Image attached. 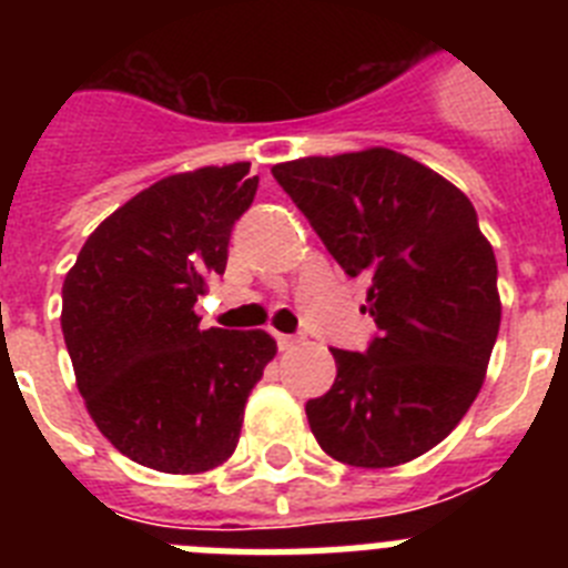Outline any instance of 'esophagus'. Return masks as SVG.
I'll return each mask as SVG.
<instances>
[{
	"label": "esophagus",
	"mask_w": 568,
	"mask_h": 568,
	"mask_svg": "<svg viewBox=\"0 0 568 568\" xmlns=\"http://www.w3.org/2000/svg\"><path fill=\"white\" fill-rule=\"evenodd\" d=\"M275 338H278L281 349H290V346H298L301 341H304V338H301V335H287V333H278V335H275Z\"/></svg>",
	"instance_id": "obj_1"
}]
</instances>
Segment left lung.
Returning <instances> with one entry per match:
<instances>
[{
    "label": "left lung",
    "mask_w": 568,
    "mask_h": 568,
    "mask_svg": "<svg viewBox=\"0 0 568 568\" xmlns=\"http://www.w3.org/2000/svg\"><path fill=\"white\" fill-rule=\"evenodd\" d=\"M346 275L369 281L378 338L333 349L335 384L307 400L329 458L389 469L429 453L478 398L500 327L498 261L471 202L389 148L273 168Z\"/></svg>",
    "instance_id": "obj_1"
}]
</instances>
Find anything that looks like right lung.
<instances>
[{
	"label": "right lung",
	"mask_w": 568,
	"mask_h": 568,
	"mask_svg": "<svg viewBox=\"0 0 568 568\" xmlns=\"http://www.w3.org/2000/svg\"><path fill=\"white\" fill-rule=\"evenodd\" d=\"M250 162L173 173L84 241L62 284V333L99 433L135 464L210 471L235 453L253 386L278 346L264 329H202L195 301L227 267L253 204Z\"/></svg>",
	"instance_id": "add662e5"
}]
</instances>
